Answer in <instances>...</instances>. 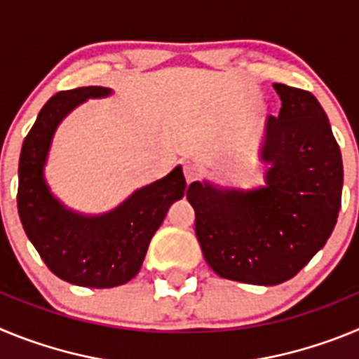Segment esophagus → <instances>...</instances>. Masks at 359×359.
<instances>
[{"instance_id": "34e87169", "label": "esophagus", "mask_w": 359, "mask_h": 359, "mask_svg": "<svg viewBox=\"0 0 359 359\" xmlns=\"http://www.w3.org/2000/svg\"><path fill=\"white\" fill-rule=\"evenodd\" d=\"M183 174H185L187 183H192L194 180H198L199 176L198 165L192 163V161H185V163H183Z\"/></svg>"}]
</instances>
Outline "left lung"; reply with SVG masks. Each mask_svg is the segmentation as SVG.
Masks as SVG:
<instances>
[{"mask_svg":"<svg viewBox=\"0 0 359 359\" xmlns=\"http://www.w3.org/2000/svg\"><path fill=\"white\" fill-rule=\"evenodd\" d=\"M273 88L282 107L266 123V187L241 192L194 182L187 190L208 266L219 277L257 286L290 280L323 248L344 187L340 147L315 95Z\"/></svg>","mask_w":359,"mask_h":359,"instance_id":"obj_1","label":"left lung"}]
</instances>
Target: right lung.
I'll use <instances>...</instances> for the list:
<instances>
[{
  "label": "right lung",
  "mask_w": 359,
  "mask_h": 359,
  "mask_svg": "<svg viewBox=\"0 0 359 359\" xmlns=\"http://www.w3.org/2000/svg\"><path fill=\"white\" fill-rule=\"evenodd\" d=\"M109 93L107 88L88 86L53 95L39 111L19 156L18 212L28 239L53 275L97 290L122 286L140 271L154 231L187 187L182 167H176L97 217L73 214L50 194L43 167L55 128L86 98Z\"/></svg>",
  "instance_id": "obj_1"
}]
</instances>
